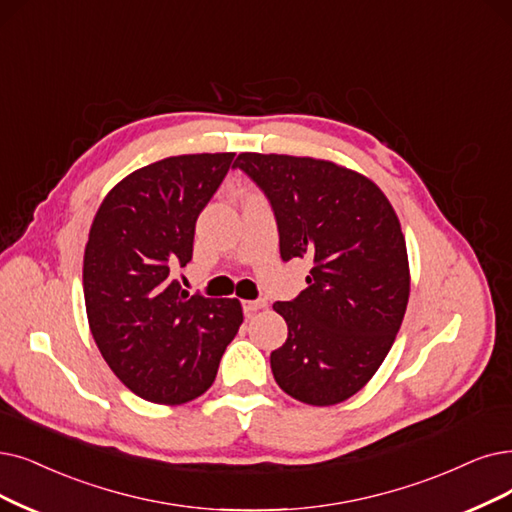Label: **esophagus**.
<instances>
[{"instance_id": "obj_1", "label": "esophagus", "mask_w": 512, "mask_h": 512, "mask_svg": "<svg viewBox=\"0 0 512 512\" xmlns=\"http://www.w3.org/2000/svg\"><path fill=\"white\" fill-rule=\"evenodd\" d=\"M241 306H243V313L250 317L262 309H267V300H243Z\"/></svg>"}]
</instances>
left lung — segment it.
<instances>
[{
    "mask_svg": "<svg viewBox=\"0 0 512 512\" xmlns=\"http://www.w3.org/2000/svg\"><path fill=\"white\" fill-rule=\"evenodd\" d=\"M233 168L269 199L281 260L309 258V288L273 309L288 340L271 353L277 384L309 405H336L391 351L410 298L399 218L384 193L332 161L241 153Z\"/></svg>",
    "mask_w": 512,
    "mask_h": 512,
    "instance_id": "8db88e82",
    "label": "left lung"
}]
</instances>
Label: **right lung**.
<instances>
[{
	"label": "right lung",
	"instance_id": "obj_1",
	"mask_svg": "<svg viewBox=\"0 0 512 512\" xmlns=\"http://www.w3.org/2000/svg\"><path fill=\"white\" fill-rule=\"evenodd\" d=\"M235 153L178 155L126 176L100 203L84 254L90 330L138 397L176 405L212 386L243 321L235 298L189 296L172 277Z\"/></svg>",
	"mask_w": 512,
	"mask_h": 512
}]
</instances>
